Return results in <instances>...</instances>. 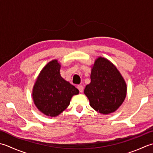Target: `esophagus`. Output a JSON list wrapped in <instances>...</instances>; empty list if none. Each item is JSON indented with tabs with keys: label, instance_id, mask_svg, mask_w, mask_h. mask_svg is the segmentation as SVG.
Returning a JSON list of instances; mask_svg holds the SVG:
<instances>
[{
	"label": "esophagus",
	"instance_id": "obj_1",
	"mask_svg": "<svg viewBox=\"0 0 153 153\" xmlns=\"http://www.w3.org/2000/svg\"><path fill=\"white\" fill-rule=\"evenodd\" d=\"M77 88L79 89L80 92H83V90H84V87H83V86H82V85H79V86H77Z\"/></svg>",
	"mask_w": 153,
	"mask_h": 153
}]
</instances>
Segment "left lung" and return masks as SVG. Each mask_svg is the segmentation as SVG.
Here are the masks:
<instances>
[{"instance_id":"1","label":"left lung","mask_w":153,"mask_h":153,"mask_svg":"<svg viewBox=\"0 0 153 153\" xmlns=\"http://www.w3.org/2000/svg\"><path fill=\"white\" fill-rule=\"evenodd\" d=\"M90 79L84 90L90 106L102 114H109L119 108L126 97L127 85L116 67L100 57L92 68Z\"/></svg>"}]
</instances>
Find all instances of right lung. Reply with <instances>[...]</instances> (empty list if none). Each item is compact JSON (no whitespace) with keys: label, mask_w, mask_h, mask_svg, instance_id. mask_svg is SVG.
I'll list each match as a JSON object with an SVG mask.
<instances>
[{"label":"right lung","mask_w":153,"mask_h":153,"mask_svg":"<svg viewBox=\"0 0 153 153\" xmlns=\"http://www.w3.org/2000/svg\"><path fill=\"white\" fill-rule=\"evenodd\" d=\"M60 68L57 60L49 62L40 72L33 88L34 104L48 116L55 117L62 113L73 96L79 93L75 86L61 76Z\"/></svg>","instance_id":"add662e5"}]
</instances>
